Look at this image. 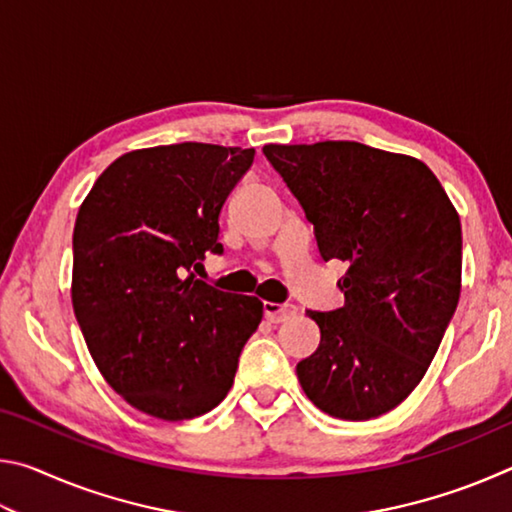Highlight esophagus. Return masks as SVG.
<instances>
[{"instance_id": "34e87169", "label": "esophagus", "mask_w": 512, "mask_h": 512, "mask_svg": "<svg viewBox=\"0 0 512 512\" xmlns=\"http://www.w3.org/2000/svg\"><path fill=\"white\" fill-rule=\"evenodd\" d=\"M298 314V307L296 305H289V302H264V316L268 323H284V320H289L291 316Z\"/></svg>"}]
</instances>
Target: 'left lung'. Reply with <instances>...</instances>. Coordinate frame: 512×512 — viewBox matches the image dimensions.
I'll return each mask as SVG.
<instances>
[{"label": "left lung", "instance_id": "obj_1", "mask_svg": "<svg viewBox=\"0 0 512 512\" xmlns=\"http://www.w3.org/2000/svg\"><path fill=\"white\" fill-rule=\"evenodd\" d=\"M266 160L341 259L345 305L307 311L320 345L296 372L339 420H370L411 395L461 296V221L427 164L359 142L266 144Z\"/></svg>", "mask_w": 512, "mask_h": 512}]
</instances>
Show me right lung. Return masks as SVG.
<instances>
[{
  "mask_svg": "<svg viewBox=\"0 0 512 512\" xmlns=\"http://www.w3.org/2000/svg\"><path fill=\"white\" fill-rule=\"evenodd\" d=\"M255 149L183 142L121 155L74 225L72 305L103 379L153 418L212 411L264 305L198 280Z\"/></svg>",
  "mask_w": 512,
  "mask_h": 512,
  "instance_id": "obj_1",
  "label": "right lung"
}]
</instances>
